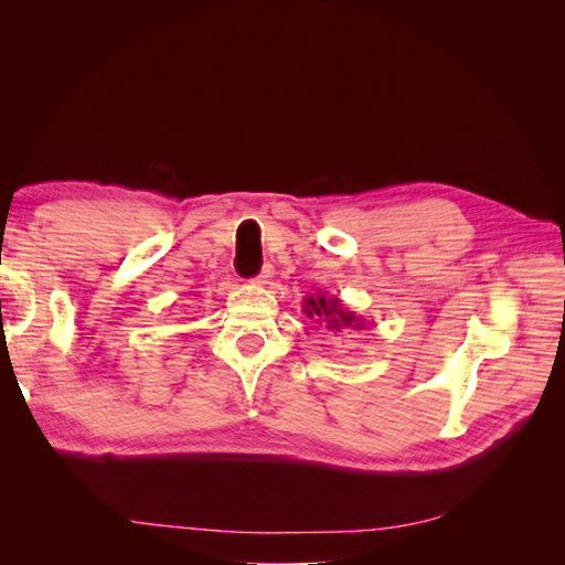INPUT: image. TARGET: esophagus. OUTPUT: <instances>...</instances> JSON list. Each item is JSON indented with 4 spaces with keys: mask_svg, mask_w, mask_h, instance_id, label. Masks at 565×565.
<instances>
[{
    "mask_svg": "<svg viewBox=\"0 0 565 565\" xmlns=\"http://www.w3.org/2000/svg\"><path fill=\"white\" fill-rule=\"evenodd\" d=\"M270 278H273V266H270V264H266V266L262 268L259 276H256V282H259V285H268V282H270Z\"/></svg>",
    "mask_w": 565,
    "mask_h": 565,
    "instance_id": "34e87169",
    "label": "esophagus"
}]
</instances>
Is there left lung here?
Wrapping results in <instances>:
<instances>
[{"mask_svg":"<svg viewBox=\"0 0 565 565\" xmlns=\"http://www.w3.org/2000/svg\"><path fill=\"white\" fill-rule=\"evenodd\" d=\"M301 311L306 313V318L316 320L322 328H328L332 332H341V330H365L367 322L365 318L355 316V311H349L344 303H341L339 297H330V295H311L303 299Z\"/></svg>","mask_w":565,"mask_h":565,"instance_id":"obj_1","label":"left lung"}]
</instances>
